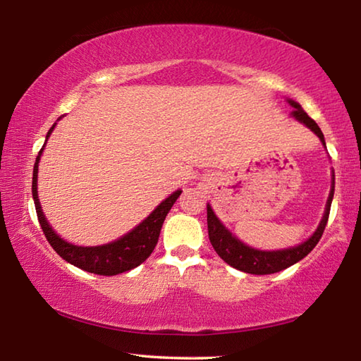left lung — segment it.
Here are the masks:
<instances>
[{
	"label": "left lung",
	"mask_w": 361,
	"mask_h": 361,
	"mask_svg": "<svg viewBox=\"0 0 361 361\" xmlns=\"http://www.w3.org/2000/svg\"><path fill=\"white\" fill-rule=\"evenodd\" d=\"M288 103L295 108L291 111L293 118L299 122H302L305 127H309V129L320 138V142L323 145H326L325 137H323V133L320 130V127L317 126V122L312 118H309L307 113L304 111L299 103H296L295 100H288ZM333 195H334V173H333V186H331V191H329L325 215H323L317 231L309 237L307 240L302 242L301 245H296L286 250H277V252H262V250L248 247L237 239L235 235H232L231 232L224 228L223 223L216 218L215 213H213L212 207L207 205V226H209L210 242L213 248H215V252L219 255V258H221L224 262H228L229 266L239 269L242 272L255 274V276H266V274L280 272L283 271V269L296 264L298 261L305 258V256L315 248L317 243H319V240L322 239L323 231H325V226L328 223Z\"/></svg>",
	"instance_id": "left-lung-1"
}]
</instances>
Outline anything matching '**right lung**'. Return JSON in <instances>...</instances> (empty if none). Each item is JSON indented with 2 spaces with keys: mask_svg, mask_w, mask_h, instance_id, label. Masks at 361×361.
Instances as JSON below:
<instances>
[{
  "mask_svg": "<svg viewBox=\"0 0 361 361\" xmlns=\"http://www.w3.org/2000/svg\"><path fill=\"white\" fill-rule=\"evenodd\" d=\"M56 124L49 129L46 142L47 138L51 137ZM42 151H44V146L39 149L38 156H36V162L33 167L32 192L41 229L44 232L47 242L51 243V247L56 250L65 261H68L70 264L82 269V271H87L90 274H97V276H118V274L130 271V269L140 266L143 261L148 259V256L152 253V250H154L159 240V234H161L164 219H166L167 213L176 202V199L180 197L181 191H175L172 195H169L166 200H162V202L152 210V213H149L148 218L143 219L137 228L127 232L126 235H122L121 239L100 247L73 245V243L63 240L62 237L56 234V231L51 228V224L47 223L44 213L41 210V204L38 199V166Z\"/></svg>",
  "mask_w": 361,
  "mask_h": 361,
  "instance_id": "obj_1",
  "label": "right lung"
}]
</instances>
